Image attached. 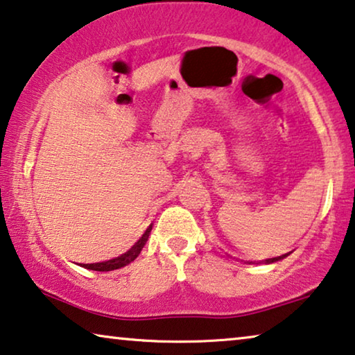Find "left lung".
Returning a JSON list of instances; mask_svg holds the SVG:
<instances>
[{
  "mask_svg": "<svg viewBox=\"0 0 355 355\" xmlns=\"http://www.w3.org/2000/svg\"><path fill=\"white\" fill-rule=\"evenodd\" d=\"M290 253H286V254H282V256H277V258H270V259H264V261H261V263H266V264H272V263H277V261H280V259H284V258H286V256H288ZM256 261H245V264H254Z\"/></svg>",
  "mask_w": 355,
  "mask_h": 355,
  "instance_id": "8db88e82",
  "label": "left lung"
}]
</instances>
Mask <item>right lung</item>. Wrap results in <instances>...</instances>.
Listing matches in <instances>:
<instances>
[{
	"label": "right lung",
	"mask_w": 355,
	"mask_h": 355,
	"mask_svg": "<svg viewBox=\"0 0 355 355\" xmlns=\"http://www.w3.org/2000/svg\"><path fill=\"white\" fill-rule=\"evenodd\" d=\"M150 230H152V225L146 230V232L142 234V237L137 240L136 243L126 251V253L116 256V258H114V259L102 261V263H94V264H83L81 267H85V269H89V270H99V272H109V270L121 269V267H125L130 263H132V261H135L137 256H139V253L144 248V245H146V241L148 239V234H150Z\"/></svg>",
	"instance_id": "obj_1"
}]
</instances>
